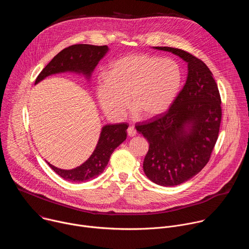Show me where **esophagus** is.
Returning <instances> with one entry per match:
<instances>
[{
	"label": "esophagus",
	"mask_w": 249,
	"mask_h": 249,
	"mask_svg": "<svg viewBox=\"0 0 249 249\" xmlns=\"http://www.w3.org/2000/svg\"><path fill=\"white\" fill-rule=\"evenodd\" d=\"M127 133H128V135H129L130 137H134V136H136L137 131H136V129L134 128V126H129L128 129H127Z\"/></svg>",
	"instance_id": "1"
}]
</instances>
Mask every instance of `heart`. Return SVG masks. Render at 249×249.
I'll return each instance as SVG.
<instances>
[{
    "label": "heart",
    "mask_w": 249,
    "mask_h": 249,
    "mask_svg": "<svg viewBox=\"0 0 249 249\" xmlns=\"http://www.w3.org/2000/svg\"><path fill=\"white\" fill-rule=\"evenodd\" d=\"M182 85V70L173 59L130 54L112 62L97 78L95 92L106 115L124 117L128 98L135 113L153 118L164 113Z\"/></svg>",
    "instance_id": "b5f03b06"
}]
</instances>
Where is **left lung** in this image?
Returning a JSON list of instances; mask_svg holds the SVG:
<instances>
[{"label":"left lung","mask_w":249,"mask_h":249,"mask_svg":"<svg viewBox=\"0 0 249 249\" xmlns=\"http://www.w3.org/2000/svg\"><path fill=\"white\" fill-rule=\"evenodd\" d=\"M155 49L184 60L187 80L168 111L135 127L150 144L143 163L148 178L161 186H175L192 178L208 163L220 131L221 96L203 61L181 49Z\"/></svg>","instance_id":"left-lung-1"}]
</instances>
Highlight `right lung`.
<instances>
[{
  "label": "right lung",
  "mask_w": 249,
  "mask_h": 249,
  "mask_svg": "<svg viewBox=\"0 0 249 249\" xmlns=\"http://www.w3.org/2000/svg\"><path fill=\"white\" fill-rule=\"evenodd\" d=\"M107 51L108 47L106 45L75 44L69 46L59 52L41 71L35 80V85L48 76L65 72L83 74L89 79L94 68ZM127 128L126 123L109 124L102 127L93 153L88 160L76 168L61 169L49 162L47 163L58 175L68 181L85 182L93 179L103 172L114 150L126 140Z\"/></svg>",
  "instance_id": "obj_1"
}]
</instances>
